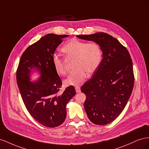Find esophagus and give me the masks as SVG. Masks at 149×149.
Masks as SVG:
<instances>
[{
	"label": "esophagus",
	"mask_w": 149,
	"mask_h": 149,
	"mask_svg": "<svg viewBox=\"0 0 149 149\" xmlns=\"http://www.w3.org/2000/svg\"><path fill=\"white\" fill-rule=\"evenodd\" d=\"M75 91L77 93H79L80 92V88L79 86H76L75 87Z\"/></svg>",
	"instance_id": "34e87169"
}]
</instances>
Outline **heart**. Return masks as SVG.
<instances>
[{
  "mask_svg": "<svg viewBox=\"0 0 149 149\" xmlns=\"http://www.w3.org/2000/svg\"><path fill=\"white\" fill-rule=\"evenodd\" d=\"M62 51L67 57H75L74 70L65 80L67 85H78L86 78V73L91 75L98 69L102 59V50L96 42H88L78 39H72L63 45ZM55 70L62 76L67 74V70L63 58L57 54L52 57Z\"/></svg>",
  "mask_w": 149,
  "mask_h": 149,
  "instance_id": "heart-1",
  "label": "heart"
}]
</instances>
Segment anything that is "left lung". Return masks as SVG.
Listing matches in <instances>:
<instances>
[{"label":"left lung","instance_id":"left-lung-1","mask_svg":"<svg viewBox=\"0 0 149 149\" xmlns=\"http://www.w3.org/2000/svg\"><path fill=\"white\" fill-rule=\"evenodd\" d=\"M98 44L103 58L93 77L81 87L86 95L84 109L92 123L104 125L119 116L128 102L134 85L133 63L125 47L104 32L77 36Z\"/></svg>","mask_w":149,"mask_h":149}]
</instances>
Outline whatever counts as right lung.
Masks as SVG:
<instances>
[{
    "mask_svg": "<svg viewBox=\"0 0 149 149\" xmlns=\"http://www.w3.org/2000/svg\"><path fill=\"white\" fill-rule=\"evenodd\" d=\"M67 36L49 33L29 46L20 57L16 72L17 86L27 111L39 124L50 128L64 122L66 104L75 94L72 86L60 92L62 81L52 63L54 52ZM32 68L41 74L36 82L29 81Z\"/></svg>",
    "mask_w": 149,
    "mask_h": 149,
    "instance_id": "1",
    "label": "right lung"
}]
</instances>
